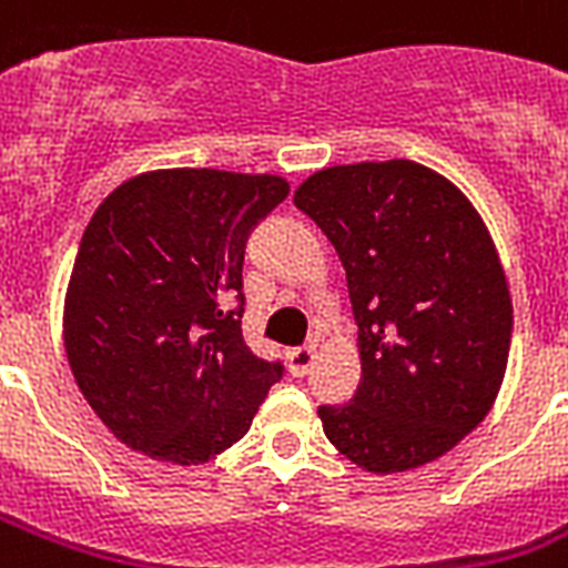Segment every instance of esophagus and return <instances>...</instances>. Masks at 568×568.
I'll return each instance as SVG.
<instances>
[{"label": "esophagus", "mask_w": 568, "mask_h": 568, "mask_svg": "<svg viewBox=\"0 0 568 568\" xmlns=\"http://www.w3.org/2000/svg\"><path fill=\"white\" fill-rule=\"evenodd\" d=\"M312 365H315V351L312 347H294V351H288V372L294 377H306L312 372Z\"/></svg>", "instance_id": "1"}]
</instances>
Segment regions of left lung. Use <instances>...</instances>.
Instances as JSON below:
<instances>
[{"mask_svg":"<svg viewBox=\"0 0 568 568\" xmlns=\"http://www.w3.org/2000/svg\"><path fill=\"white\" fill-rule=\"evenodd\" d=\"M294 205L336 247L363 377L351 404L321 406L327 439L372 475L427 466L493 409L510 356L501 258L468 196L424 164H336Z\"/></svg>","mask_w":568,"mask_h":568,"instance_id":"left-lung-1","label":"left lung"}]
</instances>
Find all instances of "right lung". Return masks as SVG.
<instances>
[{
	"instance_id": "right-lung-1",
	"label": "right lung",
	"mask_w": 568,
	"mask_h": 568,
	"mask_svg": "<svg viewBox=\"0 0 568 568\" xmlns=\"http://www.w3.org/2000/svg\"><path fill=\"white\" fill-rule=\"evenodd\" d=\"M288 196L271 173L146 171L93 212L64 297L75 386L132 450L200 466L250 430L283 365L241 336L244 244Z\"/></svg>"
}]
</instances>
